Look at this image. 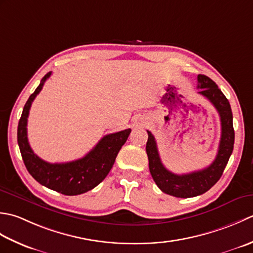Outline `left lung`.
Listing matches in <instances>:
<instances>
[{
    "label": "left lung",
    "mask_w": 253,
    "mask_h": 253,
    "mask_svg": "<svg viewBox=\"0 0 253 253\" xmlns=\"http://www.w3.org/2000/svg\"><path fill=\"white\" fill-rule=\"evenodd\" d=\"M198 88H200L199 94L208 98L211 104L217 110L220 118L221 134L218 152L214 162L209 167L184 174H177L169 171L162 164L155 137L151 132L147 131L148 140L146 143V153L148 156L149 171L157 187L163 192L176 198H193L209 191L221 177L234 149L235 131L233 126V112H231L228 99L221 92L215 82L205 75H198Z\"/></svg>",
    "instance_id": "obj_1"
}]
</instances>
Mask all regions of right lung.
Wrapping results in <instances>:
<instances>
[{"label":"right lung","instance_id":"right-lung-1","mask_svg":"<svg viewBox=\"0 0 253 253\" xmlns=\"http://www.w3.org/2000/svg\"><path fill=\"white\" fill-rule=\"evenodd\" d=\"M50 76L51 72L43 76L39 86L24 106L17 127L20 154L28 172L40 184L65 195L82 194L97 187L107 177L115 164L118 153L130 135L131 128L108 134L88 154L77 161L62 164H50L42 161L33 152L28 143L27 121L34 99Z\"/></svg>","mask_w":253,"mask_h":253}]
</instances>
